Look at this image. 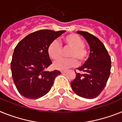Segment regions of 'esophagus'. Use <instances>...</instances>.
<instances>
[{
	"instance_id": "esophagus-1",
	"label": "esophagus",
	"mask_w": 122,
	"mask_h": 122,
	"mask_svg": "<svg viewBox=\"0 0 122 122\" xmlns=\"http://www.w3.org/2000/svg\"><path fill=\"white\" fill-rule=\"evenodd\" d=\"M67 72V71H61V73H65Z\"/></svg>"
}]
</instances>
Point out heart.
I'll return each instance as SVG.
<instances>
[{"mask_svg":"<svg viewBox=\"0 0 122 122\" xmlns=\"http://www.w3.org/2000/svg\"><path fill=\"white\" fill-rule=\"evenodd\" d=\"M62 43L65 48H70L68 56L70 58H59L62 54V46L57 40H54L49 45L47 52L49 57L52 59H56L54 62L55 68L59 70H65L73 67L77 64L83 63L88 59L89 56L88 50L84 45V42L79 35L76 34H68L62 39Z\"/></svg>","mask_w":122,"mask_h":122,"instance_id":"1","label":"heart"}]
</instances>
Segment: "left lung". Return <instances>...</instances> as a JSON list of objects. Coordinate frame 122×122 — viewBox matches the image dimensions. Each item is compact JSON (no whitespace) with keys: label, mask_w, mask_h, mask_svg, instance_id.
I'll list each match as a JSON object with an SVG mask.
<instances>
[{"label":"left lung","mask_w":122,"mask_h":122,"mask_svg":"<svg viewBox=\"0 0 122 122\" xmlns=\"http://www.w3.org/2000/svg\"><path fill=\"white\" fill-rule=\"evenodd\" d=\"M77 33L88 41L90 57L82 66L78 68L80 72H76V77L70 84L79 96L94 98L103 91L110 76L111 57L104 44L96 36L86 31L78 30Z\"/></svg>","instance_id":"1"}]
</instances>
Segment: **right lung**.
Here are the masks:
<instances>
[{
	"mask_svg": "<svg viewBox=\"0 0 122 122\" xmlns=\"http://www.w3.org/2000/svg\"><path fill=\"white\" fill-rule=\"evenodd\" d=\"M65 30H40L26 36L14 51L11 63L12 77L22 96L37 99L51 90L55 78L61 72L45 70L52 64L47 52L49 45Z\"/></svg>",
	"mask_w": 122,
	"mask_h": 122,
	"instance_id": "1",
	"label": "right lung"
}]
</instances>
